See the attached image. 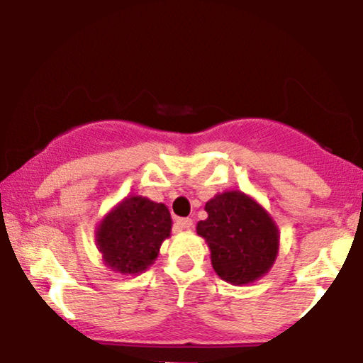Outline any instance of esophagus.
<instances>
[{"label":"esophagus","mask_w":363,"mask_h":363,"mask_svg":"<svg viewBox=\"0 0 363 363\" xmlns=\"http://www.w3.org/2000/svg\"><path fill=\"white\" fill-rule=\"evenodd\" d=\"M175 225L178 228H182V230H190V228L193 226V220L191 218H178V220L175 221Z\"/></svg>","instance_id":"1"}]
</instances>
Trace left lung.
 Segmentation results:
<instances>
[{
	"mask_svg": "<svg viewBox=\"0 0 363 363\" xmlns=\"http://www.w3.org/2000/svg\"><path fill=\"white\" fill-rule=\"evenodd\" d=\"M196 233L210 247L213 269L233 286L266 276L279 252V228L255 198L231 190L206 201Z\"/></svg>",
	"mask_w": 363,
	"mask_h": 363,
	"instance_id": "obj_1",
	"label": "left lung"
}]
</instances>
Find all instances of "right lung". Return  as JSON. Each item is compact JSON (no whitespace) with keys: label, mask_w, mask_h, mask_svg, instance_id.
Returning <instances> with one entry per match:
<instances>
[{"label":"right lung","mask_w":363,"mask_h":363,"mask_svg":"<svg viewBox=\"0 0 363 363\" xmlns=\"http://www.w3.org/2000/svg\"><path fill=\"white\" fill-rule=\"evenodd\" d=\"M172 216L163 203L130 195L118 201L96 230V245L102 261L123 276L147 271L170 236Z\"/></svg>","instance_id":"right-lung-1"}]
</instances>
